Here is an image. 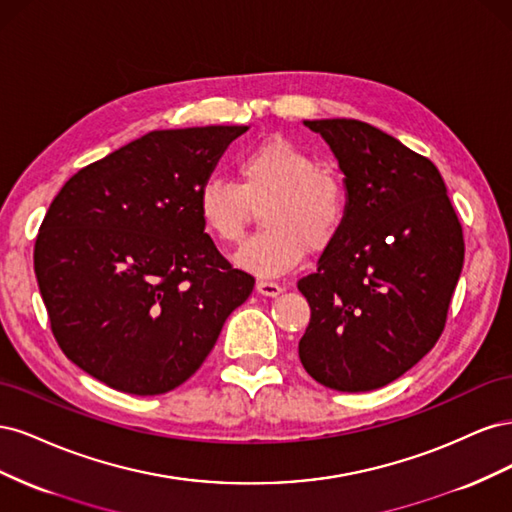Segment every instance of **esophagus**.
<instances>
[{"instance_id": "esophagus-1", "label": "esophagus", "mask_w": 512, "mask_h": 512, "mask_svg": "<svg viewBox=\"0 0 512 512\" xmlns=\"http://www.w3.org/2000/svg\"><path fill=\"white\" fill-rule=\"evenodd\" d=\"M256 290H258V294H262V297H277V294H282L284 292V288L280 286V284H275V282H267V280H260V282H256Z\"/></svg>"}]
</instances>
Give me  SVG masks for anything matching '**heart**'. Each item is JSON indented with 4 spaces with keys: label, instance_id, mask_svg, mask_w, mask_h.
<instances>
[{
    "label": "heart",
    "instance_id": "1",
    "mask_svg": "<svg viewBox=\"0 0 512 512\" xmlns=\"http://www.w3.org/2000/svg\"><path fill=\"white\" fill-rule=\"evenodd\" d=\"M239 181L207 179L196 194L203 228L220 243H237L252 207L260 209L262 232L247 239L235 265L256 277H280L337 241L348 213L346 183L320 166L314 153L273 136L237 158Z\"/></svg>",
    "mask_w": 512,
    "mask_h": 512
}]
</instances>
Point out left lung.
Returning <instances> with one entry per match:
<instances>
[{"label":"left lung","mask_w":512,"mask_h":512,"mask_svg":"<svg viewBox=\"0 0 512 512\" xmlns=\"http://www.w3.org/2000/svg\"><path fill=\"white\" fill-rule=\"evenodd\" d=\"M337 160L348 213L299 280L312 318L299 359L344 393L404 376L438 342L463 267V232L440 170L359 119L303 121Z\"/></svg>","instance_id":"8db88e82"}]
</instances>
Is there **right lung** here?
<instances>
[{"label":"right lung","instance_id":"obj_1","mask_svg":"<svg viewBox=\"0 0 512 512\" xmlns=\"http://www.w3.org/2000/svg\"><path fill=\"white\" fill-rule=\"evenodd\" d=\"M247 126L153 130L81 168L40 226L34 269L59 348L130 395L177 389L254 290L196 194Z\"/></svg>","mask_w":512,"mask_h":512}]
</instances>
